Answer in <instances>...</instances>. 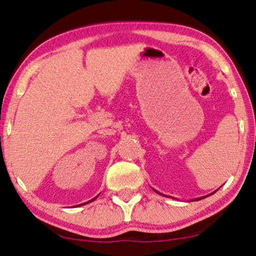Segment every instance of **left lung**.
Segmentation results:
<instances>
[{
	"label": "left lung",
	"instance_id": "1",
	"mask_svg": "<svg viewBox=\"0 0 256 256\" xmlns=\"http://www.w3.org/2000/svg\"><path fill=\"white\" fill-rule=\"evenodd\" d=\"M204 198H206V196H202V198H198V199H196V200H201V199H204Z\"/></svg>",
	"mask_w": 256,
	"mask_h": 256
}]
</instances>
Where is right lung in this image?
Masks as SVG:
<instances>
[{
	"mask_svg": "<svg viewBox=\"0 0 256 256\" xmlns=\"http://www.w3.org/2000/svg\"><path fill=\"white\" fill-rule=\"evenodd\" d=\"M93 200H94V199H93Z\"/></svg>",
	"mask_w": 256,
	"mask_h": 256,
	"instance_id": "right-lung-1",
	"label": "right lung"
}]
</instances>
